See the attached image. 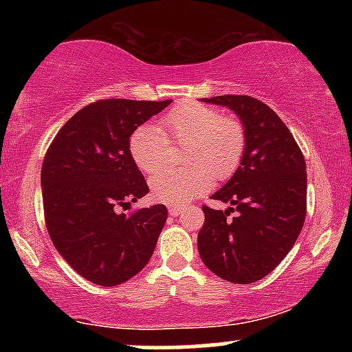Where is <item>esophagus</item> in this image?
<instances>
[{
	"instance_id": "34e87169",
	"label": "esophagus",
	"mask_w": 352,
	"mask_h": 352,
	"mask_svg": "<svg viewBox=\"0 0 352 352\" xmlns=\"http://www.w3.org/2000/svg\"><path fill=\"white\" fill-rule=\"evenodd\" d=\"M168 213H170L172 217H179L182 213V208L180 207H170V208H168Z\"/></svg>"
}]
</instances>
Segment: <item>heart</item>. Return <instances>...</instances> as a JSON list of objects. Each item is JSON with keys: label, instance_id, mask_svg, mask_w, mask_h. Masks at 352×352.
Instances as JSON below:
<instances>
[{"label": "heart", "instance_id": "b5f03b06", "mask_svg": "<svg viewBox=\"0 0 352 352\" xmlns=\"http://www.w3.org/2000/svg\"><path fill=\"white\" fill-rule=\"evenodd\" d=\"M165 139L187 144L185 170L155 173L152 197L160 204L185 205L207 192L215 179H227L235 172L245 148V132L232 117L197 102H184L160 120L159 127L144 124L129 140L132 160L145 173L162 167Z\"/></svg>", "mask_w": 352, "mask_h": 352}]
</instances>
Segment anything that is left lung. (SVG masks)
Listing matches in <instances>:
<instances>
[{
    "mask_svg": "<svg viewBox=\"0 0 352 352\" xmlns=\"http://www.w3.org/2000/svg\"><path fill=\"white\" fill-rule=\"evenodd\" d=\"M201 102L235 112L245 148L230 180L212 195L230 204L204 207L197 246L201 261L223 280L248 285L280 265L300 236L306 217V162L285 122L250 96H217ZM236 210V217L228 219Z\"/></svg>",
    "mask_w": 352,
    "mask_h": 352,
    "instance_id": "1",
    "label": "left lung"
}]
</instances>
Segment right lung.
I'll use <instances>...</instances> for the list:
<instances>
[{
    "label": "right lung",
    "instance_id": "right-lung-1",
    "mask_svg": "<svg viewBox=\"0 0 352 352\" xmlns=\"http://www.w3.org/2000/svg\"><path fill=\"white\" fill-rule=\"evenodd\" d=\"M170 104L99 100L76 112L47 148L41 168L47 232L67 265L94 285L131 280L155 250L167 220L165 205L129 217L116 208L148 193L129 140Z\"/></svg>",
    "mask_w": 352,
    "mask_h": 352
}]
</instances>
